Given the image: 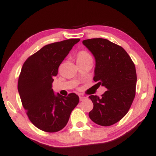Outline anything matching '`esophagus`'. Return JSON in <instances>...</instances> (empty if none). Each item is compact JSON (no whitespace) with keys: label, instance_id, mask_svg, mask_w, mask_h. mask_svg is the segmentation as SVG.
Returning a JSON list of instances; mask_svg holds the SVG:
<instances>
[{"label":"esophagus","instance_id":"obj_1","mask_svg":"<svg viewBox=\"0 0 156 156\" xmlns=\"http://www.w3.org/2000/svg\"><path fill=\"white\" fill-rule=\"evenodd\" d=\"M86 98H86L85 96H80V101H83V100H85Z\"/></svg>","mask_w":156,"mask_h":156}]
</instances>
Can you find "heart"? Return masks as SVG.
I'll return each mask as SVG.
<instances>
[{
    "mask_svg": "<svg viewBox=\"0 0 156 156\" xmlns=\"http://www.w3.org/2000/svg\"><path fill=\"white\" fill-rule=\"evenodd\" d=\"M76 63H80L87 61V60H92V58L89 52L85 50H82L79 51L76 54Z\"/></svg>",
    "mask_w": 156,
    "mask_h": 156,
    "instance_id": "b5f03b06",
    "label": "heart"
}]
</instances>
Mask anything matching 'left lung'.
Returning a JSON list of instances; mask_svg holds the SVG:
<instances>
[{
  "label": "left lung",
  "instance_id": "8db88e82",
  "mask_svg": "<svg viewBox=\"0 0 156 156\" xmlns=\"http://www.w3.org/2000/svg\"><path fill=\"white\" fill-rule=\"evenodd\" d=\"M82 43L96 60L94 82L108 89L101 98L89 96L94 108L89 116L97 125H112L125 116L134 99L137 80L135 65L122 47L107 39L97 38Z\"/></svg>",
  "mask_w": 156,
  "mask_h": 156
}]
</instances>
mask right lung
<instances>
[{"label": "right lung", "instance_id": "1", "mask_svg": "<svg viewBox=\"0 0 156 156\" xmlns=\"http://www.w3.org/2000/svg\"><path fill=\"white\" fill-rule=\"evenodd\" d=\"M80 39L46 45L26 60L17 89L29 120L39 129L56 132L66 126L80 98L74 93L62 96L52 89L58 67Z\"/></svg>", "mask_w": 156, "mask_h": 156}]
</instances>
